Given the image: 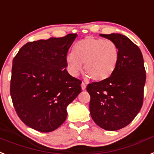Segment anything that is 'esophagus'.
Wrapping results in <instances>:
<instances>
[{
    "instance_id": "1",
    "label": "esophagus",
    "mask_w": 154,
    "mask_h": 154,
    "mask_svg": "<svg viewBox=\"0 0 154 154\" xmlns=\"http://www.w3.org/2000/svg\"><path fill=\"white\" fill-rule=\"evenodd\" d=\"M81 86H82V90H86V83L84 82H82V84H81Z\"/></svg>"
}]
</instances>
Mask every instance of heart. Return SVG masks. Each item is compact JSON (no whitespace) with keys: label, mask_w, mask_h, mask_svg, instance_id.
<instances>
[{"label":"heart","mask_w":154,"mask_h":154,"mask_svg":"<svg viewBox=\"0 0 154 154\" xmlns=\"http://www.w3.org/2000/svg\"><path fill=\"white\" fill-rule=\"evenodd\" d=\"M119 60L116 43L109 39L87 36L76 43L74 52L67 54V68L72 75L82 70L96 82L106 80L113 74Z\"/></svg>","instance_id":"obj_1"}]
</instances>
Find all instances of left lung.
I'll use <instances>...</instances> for the list:
<instances>
[{
  "label": "left lung",
  "instance_id": "left-lung-1",
  "mask_svg": "<svg viewBox=\"0 0 154 154\" xmlns=\"http://www.w3.org/2000/svg\"><path fill=\"white\" fill-rule=\"evenodd\" d=\"M116 43L119 60L107 79L88 84L90 111L100 128L116 131L136 118L143 103L146 70L141 51L132 40L118 33L100 34Z\"/></svg>",
  "mask_w": 154,
  "mask_h": 154
}]
</instances>
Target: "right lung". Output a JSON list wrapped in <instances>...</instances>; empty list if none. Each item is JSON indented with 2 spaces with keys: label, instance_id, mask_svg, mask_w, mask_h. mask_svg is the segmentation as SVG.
<instances>
[{
  "label": "right lung",
  "instance_id": "obj_1",
  "mask_svg": "<svg viewBox=\"0 0 154 154\" xmlns=\"http://www.w3.org/2000/svg\"><path fill=\"white\" fill-rule=\"evenodd\" d=\"M76 33L29 42L13 59L10 93L22 122L42 132L57 129L67 106L81 93L82 82L67 72L68 49Z\"/></svg>",
  "mask_w": 154,
  "mask_h": 154
}]
</instances>
